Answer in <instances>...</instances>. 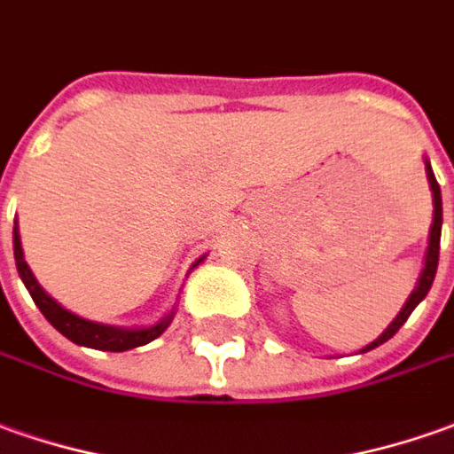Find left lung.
Masks as SVG:
<instances>
[{
    "label": "left lung",
    "mask_w": 454,
    "mask_h": 454,
    "mask_svg": "<svg viewBox=\"0 0 454 454\" xmlns=\"http://www.w3.org/2000/svg\"><path fill=\"white\" fill-rule=\"evenodd\" d=\"M425 171H427V181H430V188H433L434 215H433V228H430V246H427V255H425L422 276L420 280H418V286H415V291L410 293L408 303L403 305V310L397 313L395 320L387 325V331L382 333L378 340H372L368 348H363V353H368V350L378 348V345H382L385 340H390V338L403 328V323L408 320L410 313H412L422 298L427 295V291H430V286H433V280H434V273H437V261H440V231H442V196H440V186H437V178H434L433 168H430V161H425Z\"/></svg>",
    "instance_id": "1"
}]
</instances>
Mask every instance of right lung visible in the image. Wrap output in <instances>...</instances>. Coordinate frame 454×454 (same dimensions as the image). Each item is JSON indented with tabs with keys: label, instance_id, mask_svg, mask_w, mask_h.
Wrapping results in <instances>:
<instances>
[{
	"label": "right lung",
	"instance_id": "1",
	"mask_svg": "<svg viewBox=\"0 0 454 454\" xmlns=\"http://www.w3.org/2000/svg\"><path fill=\"white\" fill-rule=\"evenodd\" d=\"M14 261H17V270H20L21 280L27 286V291L34 298L36 308L44 313V317L57 328L64 338H69L72 343L86 345V348H97V350H111V353H123V350H131L138 345H146L151 340H156L174 320L176 308H171V313L161 317L156 325L149 328H116V325H104V323H94V320H86V317L74 316L72 310L61 308V305L46 295L44 288L39 286V280L34 278L32 268L27 266L24 261V251H21V239L17 223H14ZM203 258H199L193 266H199Z\"/></svg>",
	"mask_w": 454,
	"mask_h": 454
}]
</instances>
